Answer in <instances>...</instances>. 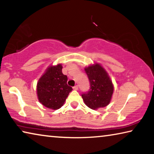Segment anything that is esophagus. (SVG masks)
<instances>
[{
    "mask_svg": "<svg viewBox=\"0 0 154 154\" xmlns=\"http://www.w3.org/2000/svg\"><path fill=\"white\" fill-rule=\"evenodd\" d=\"M78 85H75V86H74L73 87V90H78Z\"/></svg>",
    "mask_w": 154,
    "mask_h": 154,
    "instance_id": "34e87169",
    "label": "esophagus"
}]
</instances>
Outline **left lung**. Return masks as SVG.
Instances as JSON below:
<instances>
[{"label":"left lung","mask_w":154,"mask_h":154,"mask_svg":"<svg viewBox=\"0 0 154 154\" xmlns=\"http://www.w3.org/2000/svg\"><path fill=\"white\" fill-rule=\"evenodd\" d=\"M85 71L90 83L89 91L82 94L85 104L94 110L107 106L114 89L108 73L99 64L85 68Z\"/></svg>","instance_id":"1"}]
</instances>
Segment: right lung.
<instances>
[{
  "mask_svg": "<svg viewBox=\"0 0 154 154\" xmlns=\"http://www.w3.org/2000/svg\"><path fill=\"white\" fill-rule=\"evenodd\" d=\"M62 69L60 64L48 68L38 80L36 87L39 102L46 107L54 110L63 105L72 90V88L67 85V76L63 75Z\"/></svg>",
  "mask_w": 154,
  "mask_h": 154,
  "instance_id": "add662e5",
  "label": "right lung"
}]
</instances>
